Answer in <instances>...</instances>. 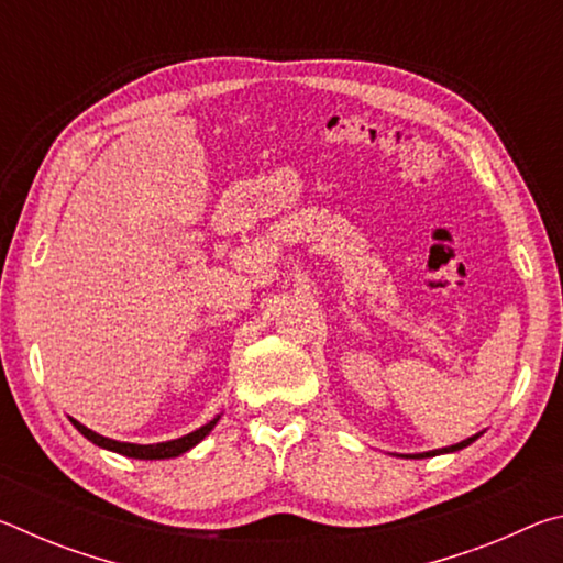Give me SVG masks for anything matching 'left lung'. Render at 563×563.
I'll use <instances>...</instances> for the list:
<instances>
[{
	"label": "left lung",
	"instance_id": "8db88e82",
	"mask_svg": "<svg viewBox=\"0 0 563 563\" xmlns=\"http://www.w3.org/2000/svg\"><path fill=\"white\" fill-rule=\"evenodd\" d=\"M482 432H476L472 437H466V440L456 442L452 446H442V450H432V452H419V454H397V456H407V460H427V456H437V454H450V452H460L464 446H470L474 440H479Z\"/></svg>",
	"mask_w": 563,
	"mask_h": 563
}]
</instances>
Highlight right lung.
Returning <instances> with one entry per match:
<instances>
[{"label":"right lung","mask_w":563,"mask_h":563,"mask_svg":"<svg viewBox=\"0 0 563 563\" xmlns=\"http://www.w3.org/2000/svg\"><path fill=\"white\" fill-rule=\"evenodd\" d=\"M218 419L221 415H216L211 422H206L203 427H198V430L188 432L184 437H178V440H168V442H156V444H131V442H119V440H109V437H103L99 432L89 430V427H84L81 422H76L74 417H69V422L79 430L84 437H87L89 442H93L101 450H109V452H117L123 456H131V460H174V456L186 454L188 450H194V446L206 440L208 434H211L213 427L218 424Z\"/></svg>","instance_id":"right-lung-1"}]
</instances>
